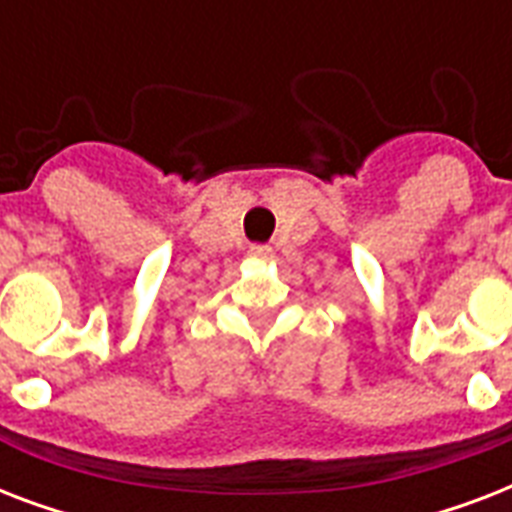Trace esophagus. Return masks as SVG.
Instances as JSON below:
<instances>
[{
  "mask_svg": "<svg viewBox=\"0 0 512 512\" xmlns=\"http://www.w3.org/2000/svg\"><path fill=\"white\" fill-rule=\"evenodd\" d=\"M249 255L255 257V260H271L273 249L268 247V244H252V247H249Z\"/></svg>",
  "mask_w": 512,
  "mask_h": 512,
  "instance_id": "esophagus-1",
  "label": "esophagus"
}]
</instances>
